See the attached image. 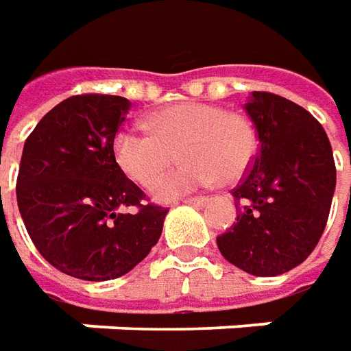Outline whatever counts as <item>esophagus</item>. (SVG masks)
<instances>
[{
  "label": "esophagus",
  "instance_id": "obj_1",
  "mask_svg": "<svg viewBox=\"0 0 351 351\" xmlns=\"http://www.w3.org/2000/svg\"><path fill=\"white\" fill-rule=\"evenodd\" d=\"M209 199L207 197H189V199H185V203L187 205H193V207H201V205H205Z\"/></svg>",
  "mask_w": 351,
  "mask_h": 351
}]
</instances>
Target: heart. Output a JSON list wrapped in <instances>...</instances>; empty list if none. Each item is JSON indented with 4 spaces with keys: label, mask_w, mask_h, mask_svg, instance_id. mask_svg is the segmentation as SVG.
Returning a JSON list of instances; mask_svg holds the SVG:
<instances>
[{
    "label": "heart",
    "mask_w": 351,
    "mask_h": 351,
    "mask_svg": "<svg viewBox=\"0 0 351 351\" xmlns=\"http://www.w3.org/2000/svg\"><path fill=\"white\" fill-rule=\"evenodd\" d=\"M152 132L119 130L113 142L119 168L142 187H152L164 171L182 158L156 187L160 199L191 193L219 180L240 182L258 156V132L248 117L219 105L185 101L156 111L148 119Z\"/></svg>",
    "instance_id": "obj_1"
}]
</instances>
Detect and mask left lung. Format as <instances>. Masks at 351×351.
<instances>
[{
    "label": "left lung",
    "mask_w": 351,
    "mask_h": 351,
    "mask_svg": "<svg viewBox=\"0 0 351 351\" xmlns=\"http://www.w3.org/2000/svg\"><path fill=\"white\" fill-rule=\"evenodd\" d=\"M260 154L232 189L236 223L217 238L224 260L258 277L281 276L315 250L336 187L332 146L301 105L252 91L244 105Z\"/></svg>",
    "instance_id": "left-lung-1"
}]
</instances>
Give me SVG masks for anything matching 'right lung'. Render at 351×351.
Listing matches in <instances>:
<instances>
[{"label": "right lung", "mask_w": 351, "mask_h": 351, "mask_svg": "<svg viewBox=\"0 0 351 351\" xmlns=\"http://www.w3.org/2000/svg\"><path fill=\"white\" fill-rule=\"evenodd\" d=\"M130 103L86 93L58 103L25 141L17 205L40 256L66 276L107 281L156 246L168 209L119 168L113 142Z\"/></svg>", "instance_id": "1"}]
</instances>
